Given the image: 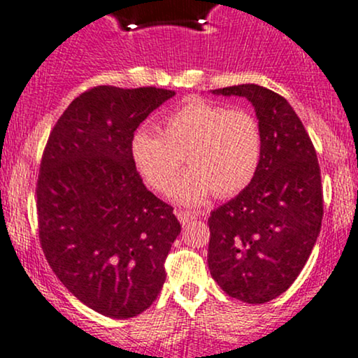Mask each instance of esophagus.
Segmentation results:
<instances>
[{
  "instance_id": "1",
  "label": "esophagus",
  "mask_w": 358,
  "mask_h": 358,
  "mask_svg": "<svg viewBox=\"0 0 358 358\" xmlns=\"http://www.w3.org/2000/svg\"><path fill=\"white\" fill-rule=\"evenodd\" d=\"M175 214H176V217H178V221L182 224H189L192 220H195V217L204 216V214H201V213H190V210H182V209L175 210Z\"/></svg>"
}]
</instances>
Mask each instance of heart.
I'll list each match as a JSON object with an SVG mask.
<instances>
[{
  "instance_id": "1",
  "label": "heart",
  "mask_w": 358,
  "mask_h": 358,
  "mask_svg": "<svg viewBox=\"0 0 358 358\" xmlns=\"http://www.w3.org/2000/svg\"><path fill=\"white\" fill-rule=\"evenodd\" d=\"M262 130L252 111L194 99L168 113L159 134L138 129L130 156L138 175L157 194L175 187L183 159L190 169L173 194L180 204H201L214 192L231 197L250 185L262 157Z\"/></svg>"
}]
</instances>
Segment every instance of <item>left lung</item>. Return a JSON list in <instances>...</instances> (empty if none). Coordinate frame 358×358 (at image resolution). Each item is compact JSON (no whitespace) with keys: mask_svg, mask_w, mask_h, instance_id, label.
I'll return each mask as SVG.
<instances>
[{"mask_svg":"<svg viewBox=\"0 0 358 358\" xmlns=\"http://www.w3.org/2000/svg\"><path fill=\"white\" fill-rule=\"evenodd\" d=\"M213 92L250 101L264 145L250 185L210 213L209 271L233 299L264 303L292 287L321 231L324 210L317 154L280 94L255 84Z\"/></svg>","mask_w":358,"mask_h":358,"instance_id":"1","label":"left lung"}]
</instances>
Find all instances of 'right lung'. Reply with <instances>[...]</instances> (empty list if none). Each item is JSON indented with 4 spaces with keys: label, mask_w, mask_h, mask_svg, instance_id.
I'll use <instances>...</instances> for the list:
<instances>
[{
    "label": "right lung",
    "mask_w": 358,
    "mask_h": 358,
    "mask_svg": "<svg viewBox=\"0 0 358 358\" xmlns=\"http://www.w3.org/2000/svg\"><path fill=\"white\" fill-rule=\"evenodd\" d=\"M173 90L97 85L52 127L37 178V227L52 273L113 319L152 306L176 236L173 208L145 189L130 156L137 127Z\"/></svg>",
    "instance_id": "1"
}]
</instances>
